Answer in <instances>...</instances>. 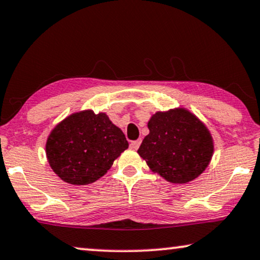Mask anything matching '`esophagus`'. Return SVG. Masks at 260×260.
Segmentation results:
<instances>
[{"instance_id":"1","label":"esophagus","mask_w":260,"mask_h":260,"mask_svg":"<svg viewBox=\"0 0 260 260\" xmlns=\"http://www.w3.org/2000/svg\"><path fill=\"white\" fill-rule=\"evenodd\" d=\"M139 145H141V139H137V141H133L130 143V148L134 150H137L139 148Z\"/></svg>"}]
</instances>
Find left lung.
<instances>
[{"instance_id": "1", "label": "left lung", "mask_w": 260, "mask_h": 260, "mask_svg": "<svg viewBox=\"0 0 260 260\" xmlns=\"http://www.w3.org/2000/svg\"><path fill=\"white\" fill-rule=\"evenodd\" d=\"M148 127L137 152L153 174L169 183L185 184L209 167L214 151L212 135L186 108L157 111Z\"/></svg>"}]
</instances>
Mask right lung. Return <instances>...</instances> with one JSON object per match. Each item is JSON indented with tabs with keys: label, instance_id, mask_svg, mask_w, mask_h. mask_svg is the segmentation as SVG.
<instances>
[{
	"label": "right lung",
	"instance_id": "1",
	"mask_svg": "<svg viewBox=\"0 0 260 260\" xmlns=\"http://www.w3.org/2000/svg\"><path fill=\"white\" fill-rule=\"evenodd\" d=\"M127 148L125 135L105 112L88 109L56 124L47 138L46 156L63 182L88 185L107 174Z\"/></svg>",
	"mask_w": 260,
	"mask_h": 260
}]
</instances>
